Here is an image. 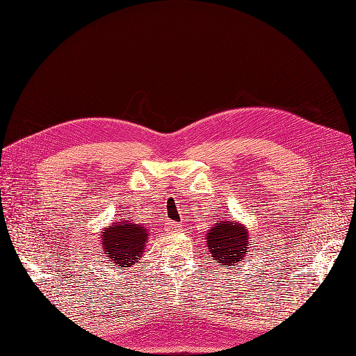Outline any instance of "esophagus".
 I'll return each instance as SVG.
<instances>
[{
    "label": "esophagus",
    "mask_w": 356,
    "mask_h": 356,
    "mask_svg": "<svg viewBox=\"0 0 356 356\" xmlns=\"http://www.w3.org/2000/svg\"><path fill=\"white\" fill-rule=\"evenodd\" d=\"M167 231H168V232H172V234L181 231V223H177V222H168Z\"/></svg>",
    "instance_id": "34e87169"
}]
</instances>
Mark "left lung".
<instances>
[{"instance_id": "8db88e82", "label": "left lung", "mask_w": 356, "mask_h": 356, "mask_svg": "<svg viewBox=\"0 0 356 356\" xmlns=\"http://www.w3.org/2000/svg\"><path fill=\"white\" fill-rule=\"evenodd\" d=\"M207 242L212 258L223 266L239 263L248 250L247 231L229 220H220L211 228Z\"/></svg>"}]
</instances>
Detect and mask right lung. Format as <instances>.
<instances>
[{
  "label": "right lung",
  "mask_w": 356,
  "mask_h": 356,
  "mask_svg": "<svg viewBox=\"0 0 356 356\" xmlns=\"http://www.w3.org/2000/svg\"><path fill=\"white\" fill-rule=\"evenodd\" d=\"M147 236V229L140 223L115 222L102 234V244L111 261L120 267H129L140 259Z\"/></svg>",
  "instance_id": "obj_1"
}]
</instances>
